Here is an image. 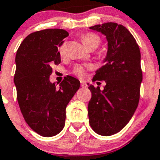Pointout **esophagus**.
Masks as SVG:
<instances>
[{"instance_id": "esophagus-1", "label": "esophagus", "mask_w": 160, "mask_h": 160, "mask_svg": "<svg viewBox=\"0 0 160 160\" xmlns=\"http://www.w3.org/2000/svg\"><path fill=\"white\" fill-rule=\"evenodd\" d=\"M87 83L85 82H83V81H81V87L82 88H86L87 87Z\"/></svg>"}]
</instances>
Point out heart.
I'll use <instances>...</instances> for the list:
<instances>
[{"label":"heart","instance_id":"1","mask_svg":"<svg viewBox=\"0 0 160 160\" xmlns=\"http://www.w3.org/2000/svg\"><path fill=\"white\" fill-rule=\"evenodd\" d=\"M81 40L83 42V44L85 45L89 50L96 49L100 46L101 42L100 37L94 32H87V33L83 34L81 37ZM66 50H67L66 43L64 42L59 47V53L60 56L65 55ZM73 73L78 77L82 78L86 76V67L83 65H80V64L76 65L73 68Z\"/></svg>","mask_w":160,"mask_h":160}]
</instances>
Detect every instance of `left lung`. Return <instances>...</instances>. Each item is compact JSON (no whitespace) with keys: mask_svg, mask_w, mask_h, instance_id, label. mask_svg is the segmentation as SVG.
I'll use <instances>...</instances> for the list:
<instances>
[{"mask_svg":"<svg viewBox=\"0 0 160 160\" xmlns=\"http://www.w3.org/2000/svg\"><path fill=\"white\" fill-rule=\"evenodd\" d=\"M101 32L108 41L105 64L93 81H105L104 90L89 85V123L99 135L111 136L122 130L137 108L142 82L141 51L137 41L124 26L105 23L90 27Z\"/></svg>","mask_w":160,"mask_h":160,"instance_id":"obj_1","label":"left lung"}]
</instances>
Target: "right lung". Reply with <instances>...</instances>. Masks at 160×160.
I'll return each instance as SVG.
<instances>
[{"mask_svg": "<svg viewBox=\"0 0 160 160\" xmlns=\"http://www.w3.org/2000/svg\"><path fill=\"white\" fill-rule=\"evenodd\" d=\"M68 36L59 28L34 32L17 51L14 82L18 105L28 125L42 137H53L64 128L66 106L80 87L68 75L59 87L50 82L51 65L61 61L58 47Z\"/></svg>", "mask_w": 160, "mask_h": 160, "instance_id": "right-lung-1", "label": "right lung"}]
</instances>
